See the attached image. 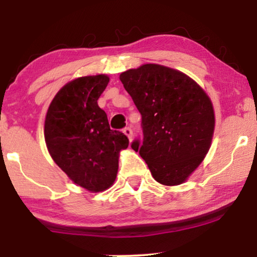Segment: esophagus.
<instances>
[{"instance_id":"esophagus-1","label":"esophagus","mask_w":257,"mask_h":257,"mask_svg":"<svg viewBox=\"0 0 257 257\" xmlns=\"http://www.w3.org/2000/svg\"><path fill=\"white\" fill-rule=\"evenodd\" d=\"M123 132H124V134L129 138V140H132V139H133V131H132L131 126H125V128L123 129Z\"/></svg>"}]
</instances>
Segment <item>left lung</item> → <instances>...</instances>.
I'll return each mask as SVG.
<instances>
[{
	"mask_svg": "<svg viewBox=\"0 0 257 257\" xmlns=\"http://www.w3.org/2000/svg\"><path fill=\"white\" fill-rule=\"evenodd\" d=\"M120 82L141 114L139 152L159 184L180 185L202 163L213 138L210 99L185 73L156 64L120 73Z\"/></svg>",
	"mask_w": 257,
	"mask_h": 257,
	"instance_id": "8db88e82",
	"label": "left lung"
}]
</instances>
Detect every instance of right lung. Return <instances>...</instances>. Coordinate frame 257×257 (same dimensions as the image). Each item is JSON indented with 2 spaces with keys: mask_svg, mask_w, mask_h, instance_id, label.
<instances>
[{
  "mask_svg": "<svg viewBox=\"0 0 257 257\" xmlns=\"http://www.w3.org/2000/svg\"><path fill=\"white\" fill-rule=\"evenodd\" d=\"M107 76H87L64 85L46 116L44 139L52 158L75 184L99 192L113 184L126 135L112 131L98 99Z\"/></svg>",
  "mask_w": 257,
  "mask_h": 257,
  "instance_id": "add662e5",
  "label": "right lung"
}]
</instances>
